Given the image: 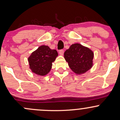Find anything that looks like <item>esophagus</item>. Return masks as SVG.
Segmentation results:
<instances>
[{
  "mask_svg": "<svg viewBox=\"0 0 120 120\" xmlns=\"http://www.w3.org/2000/svg\"><path fill=\"white\" fill-rule=\"evenodd\" d=\"M59 53H60V55H63V54H64V51L63 50V49H60V51H59Z\"/></svg>",
  "mask_w": 120,
  "mask_h": 120,
  "instance_id": "1",
  "label": "esophagus"
}]
</instances>
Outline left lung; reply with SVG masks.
Returning <instances> with one entry per match:
<instances>
[{
    "label": "left lung",
    "instance_id": "8db88e82",
    "mask_svg": "<svg viewBox=\"0 0 120 120\" xmlns=\"http://www.w3.org/2000/svg\"><path fill=\"white\" fill-rule=\"evenodd\" d=\"M64 55L69 67L77 74H83L93 67V52L80 44L71 45Z\"/></svg>",
    "mask_w": 120,
    "mask_h": 120
}]
</instances>
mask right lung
<instances>
[{"mask_svg": "<svg viewBox=\"0 0 120 120\" xmlns=\"http://www.w3.org/2000/svg\"><path fill=\"white\" fill-rule=\"evenodd\" d=\"M58 55L56 49H51L47 46H41L32 52L28 58L30 68L34 73L45 75L52 68V63Z\"/></svg>", "mask_w": 120, "mask_h": 120, "instance_id": "obj_1", "label": "right lung"}]
</instances>
